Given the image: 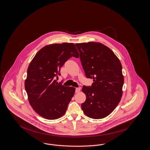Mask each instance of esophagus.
Returning <instances> with one entry per match:
<instances>
[{
    "mask_svg": "<svg viewBox=\"0 0 150 150\" xmlns=\"http://www.w3.org/2000/svg\"><path fill=\"white\" fill-rule=\"evenodd\" d=\"M80 89H81L80 88H76V89H75V92L76 93H79L80 91Z\"/></svg>",
    "mask_w": 150,
    "mask_h": 150,
    "instance_id": "1",
    "label": "esophagus"
}]
</instances>
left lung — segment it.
<instances>
[{
    "label": "left lung",
    "instance_id": "left-lung-1",
    "mask_svg": "<svg viewBox=\"0 0 150 150\" xmlns=\"http://www.w3.org/2000/svg\"><path fill=\"white\" fill-rule=\"evenodd\" d=\"M75 45L86 78L93 79L91 87L83 86L86 100L81 108L89 117L105 118L117 107L122 96L124 78L121 62L113 51L102 43Z\"/></svg>",
    "mask_w": 150,
    "mask_h": 150
}]
</instances>
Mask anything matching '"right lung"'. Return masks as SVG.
<instances>
[{
    "label": "right lung",
    "instance_id": "add662e5",
    "mask_svg": "<svg viewBox=\"0 0 150 150\" xmlns=\"http://www.w3.org/2000/svg\"><path fill=\"white\" fill-rule=\"evenodd\" d=\"M72 57H79L74 44H52L39 50L29 64L25 81L29 103L45 119L62 117L74 95V87L65 86L54 79L60 75V68Z\"/></svg>",
    "mask_w": 150,
    "mask_h": 150
}]
</instances>
